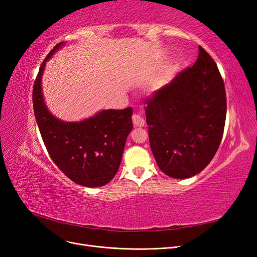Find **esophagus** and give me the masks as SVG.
I'll return each instance as SVG.
<instances>
[{
  "label": "esophagus",
  "instance_id": "esophagus-1",
  "mask_svg": "<svg viewBox=\"0 0 257 257\" xmlns=\"http://www.w3.org/2000/svg\"><path fill=\"white\" fill-rule=\"evenodd\" d=\"M132 120H133V123H134L135 126H137V127L145 126V119L143 118L142 115L134 114L133 116H132Z\"/></svg>",
  "mask_w": 257,
  "mask_h": 257
}]
</instances>
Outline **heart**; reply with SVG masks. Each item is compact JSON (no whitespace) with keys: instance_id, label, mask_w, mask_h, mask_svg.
<instances>
[{"instance_id":"1","label":"heart","mask_w":257,"mask_h":257,"mask_svg":"<svg viewBox=\"0 0 257 257\" xmlns=\"http://www.w3.org/2000/svg\"><path fill=\"white\" fill-rule=\"evenodd\" d=\"M179 66H180V65H179V63H178V62L176 61V62H173V63H172V65H170V72H172V73H175V72H177L178 71V69H179Z\"/></svg>"}]
</instances>
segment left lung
<instances>
[{
  "label": "left lung",
  "mask_w": 257,
  "mask_h": 257,
  "mask_svg": "<svg viewBox=\"0 0 257 257\" xmlns=\"http://www.w3.org/2000/svg\"><path fill=\"white\" fill-rule=\"evenodd\" d=\"M149 141L158 166L191 178L216 153L226 119V93L215 62L199 47L197 61L146 102Z\"/></svg>",
  "instance_id": "8db88e82"
}]
</instances>
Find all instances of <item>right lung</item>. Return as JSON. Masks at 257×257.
Instances as JSON below:
<instances>
[{
    "mask_svg": "<svg viewBox=\"0 0 257 257\" xmlns=\"http://www.w3.org/2000/svg\"><path fill=\"white\" fill-rule=\"evenodd\" d=\"M64 43H59L41 65L33 87L35 119L51 160L77 184L98 188L118 172L125 142L133 128L132 107L107 109L78 122L56 118L46 106L42 77L47 62Z\"/></svg>",
    "mask_w": 257,
    "mask_h": 257,
    "instance_id": "right-lung-1",
    "label": "right lung"
}]
</instances>
